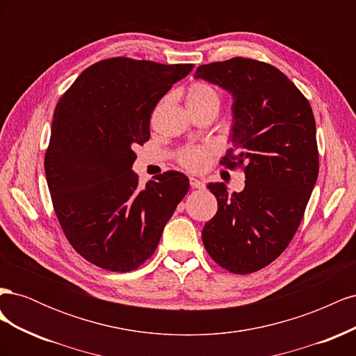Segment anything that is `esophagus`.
<instances>
[{"mask_svg": "<svg viewBox=\"0 0 356 356\" xmlns=\"http://www.w3.org/2000/svg\"><path fill=\"white\" fill-rule=\"evenodd\" d=\"M190 186L193 188H203L204 187V182L197 179V178H190Z\"/></svg>", "mask_w": 356, "mask_h": 356, "instance_id": "34e87169", "label": "esophagus"}]
</instances>
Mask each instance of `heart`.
<instances>
[{
  "mask_svg": "<svg viewBox=\"0 0 356 356\" xmlns=\"http://www.w3.org/2000/svg\"><path fill=\"white\" fill-rule=\"evenodd\" d=\"M221 96L218 90L212 84L204 81H196L190 86L187 92V105L188 106H215L220 108ZM211 156L209 148L200 147H187L181 149L178 154V161L188 170H202L207 166Z\"/></svg>",
  "mask_w": 356,
  "mask_h": 356,
  "instance_id": "heart-1",
  "label": "heart"
}]
</instances>
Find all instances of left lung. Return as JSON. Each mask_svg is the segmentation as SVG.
<instances>
[{"label":"left lung","instance_id":"1","mask_svg":"<svg viewBox=\"0 0 356 356\" xmlns=\"http://www.w3.org/2000/svg\"><path fill=\"white\" fill-rule=\"evenodd\" d=\"M195 77L232 93L233 148L220 165L242 168L246 178L241 193L208 186L218 211L202 241L218 266L248 275L285 251L303 218L319 172L314 111L270 63L233 58L197 67Z\"/></svg>","mask_w":356,"mask_h":356}]
</instances>
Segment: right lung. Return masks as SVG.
<instances>
[{
    "label": "right lung",
    "mask_w": 356,
    "mask_h": 356,
    "mask_svg": "<svg viewBox=\"0 0 356 356\" xmlns=\"http://www.w3.org/2000/svg\"><path fill=\"white\" fill-rule=\"evenodd\" d=\"M191 63L111 58L84 70L60 96L44 157L60 227L84 260L131 272L159 245L188 178L168 170L141 188L135 148L149 139V118Z\"/></svg>",
    "instance_id": "1"
}]
</instances>
